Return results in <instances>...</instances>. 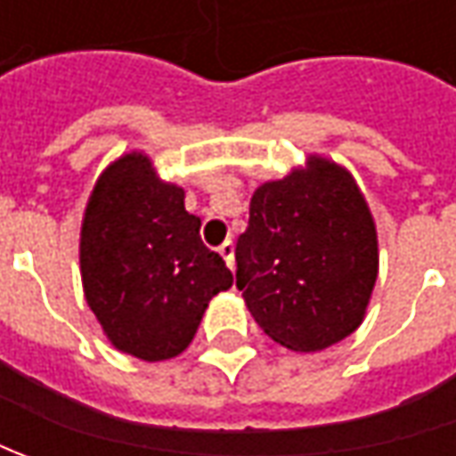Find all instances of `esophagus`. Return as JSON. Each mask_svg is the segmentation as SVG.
<instances>
[{"label": "esophagus", "mask_w": 456, "mask_h": 456, "mask_svg": "<svg viewBox=\"0 0 456 456\" xmlns=\"http://www.w3.org/2000/svg\"><path fill=\"white\" fill-rule=\"evenodd\" d=\"M218 251H220V256L225 258V264L233 269V266H236V246H233V240H223Z\"/></svg>", "instance_id": "esophagus-1"}]
</instances>
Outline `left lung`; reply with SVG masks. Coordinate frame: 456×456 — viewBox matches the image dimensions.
Masks as SVG:
<instances>
[{"instance_id":"obj_1","label":"left lung","mask_w":456,"mask_h":456,"mask_svg":"<svg viewBox=\"0 0 456 456\" xmlns=\"http://www.w3.org/2000/svg\"><path fill=\"white\" fill-rule=\"evenodd\" d=\"M236 287L273 342L314 353L353 335L378 276L376 223L335 162L309 159L251 198Z\"/></svg>"}]
</instances>
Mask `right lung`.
<instances>
[{"label": "right lung", "instance_id": "1", "mask_svg": "<svg viewBox=\"0 0 456 456\" xmlns=\"http://www.w3.org/2000/svg\"><path fill=\"white\" fill-rule=\"evenodd\" d=\"M86 302L114 347L167 360L192 342L208 302L233 273L200 238L184 190L132 151L98 177L80 231Z\"/></svg>", "mask_w": 456, "mask_h": 456}]
</instances>
